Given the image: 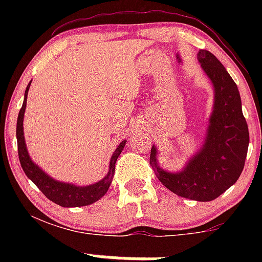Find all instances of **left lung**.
<instances>
[{"label":"left lung","instance_id":"left-lung-1","mask_svg":"<svg viewBox=\"0 0 262 262\" xmlns=\"http://www.w3.org/2000/svg\"><path fill=\"white\" fill-rule=\"evenodd\" d=\"M197 58L214 91L202 146L182 170L171 172L159 165V151L152 145L150 165L162 185L177 196L208 202L224 193L239 179L248 154L249 129L239 90L227 69L208 50H200Z\"/></svg>","mask_w":262,"mask_h":262}]
</instances>
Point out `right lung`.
<instances>
[{"label": "right lung", "instance_id": "right-lung-1", "mask_svg": "<svg viewBox=\"0 0 262 262\" xmlns=\"http://www.w3.org/2000/svg\"><path fill=\"white\" fill-rule=\"evenodd\" d=\"M31 82L28 83V86H27L26 89L25 100H23L22 108H20L19 113H18L17 119L16 135L18 145V156H19L20 166H22L27 177H28L29 180H32V182L43 192L44 196L47 197L48 200L52 201V202L59 204V206L70 208V207H82L95 203L96 201H98L107 193L108 188H110L113 180L114 169H116V161L117 159H118V156L121 155L123 149H124L127 140H123L118 145V148L114 150L112 158H111L110 169H108L107 175L104 176L101 181L87 186H77L74 185V183L58 181V180L50 177L32 160L26 145L25 132H23V119H25L27 96H28Z\"/></svg>", "mask_w": 262, "mask_h": 262}]
</instances>
